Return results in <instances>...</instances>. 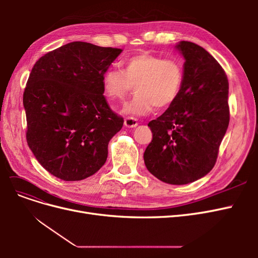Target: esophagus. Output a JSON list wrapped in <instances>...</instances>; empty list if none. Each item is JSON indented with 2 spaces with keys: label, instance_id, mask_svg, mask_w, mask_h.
<instances>
[{
  "label": "esophagus",
  "instance_id": "1",
  "mask_svg": "<svg viewBox=\"0 0 258 258\" xmlns=\"http://www.w3.org/2000/svg\"><path fill=\"white\" fill-rule=\"evenodd\" d=\"M124 126L128 127V128H135L138 126V120L135 118V117H127V118H124Z\"/></svg>",
  "mask_w": 258,
  "mask_h": 258
}]
</instances>
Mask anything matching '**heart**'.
I'll return each mask as SVG.
<instances>
[{"instance_id":"heart-1","label":"heart","mask_w":258,"mask_h":258,"mask_svg":"<svg viewBox=\"0 0 258 258\" xmlns=\"http://www.w3.org/2000/svg\"><path fill=\"white\" fill-rule=\"evenodd\" d=\"M184 82V68L178 59L141 52L127 58L123 71L110 68L102 74V88L107 99L122 100L136 86L137 95L123 105L127 115L143 116L172 105Z\"/></svg>"}]
</instances>
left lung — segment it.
Here are the masks:
<instances>
[{
    "label": "left lung",
    "instance_id": "1",
    "mask_svg": "<svg viewBox=\"0 0 258 258\" xmlns=\"http://www.w3.org/2000/svg\"><path fill=\"white\" fill-rule=\"evenodd\" d=\"M184 82L175 102L148 122L152 142L144 152L147 170L160 181L184 185L213 169L229 124L228 80L201 46L182 41Z\"/></svg>",
    "mask_w": 258,
    "mask_h": 258
}]
</instances>
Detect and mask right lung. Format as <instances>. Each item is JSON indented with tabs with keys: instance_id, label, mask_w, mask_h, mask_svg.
I'll return each mask as SVG.
<instances>
[{
	"instance_id": "right-lung-1",
	"label": "right lung",
	"mask_w": 258,
	"mask_h": 258,
	"mask_svg": "<svg viewBox=\"0 0 258 258\" xmlns=\"http://www.w3.org/2000/svg\"><path fill=\"white\" fill-rule=\"evenodd\" d=\"M121 51L72 42L35 62L23 92L27 142L50 174L81 181L105 163L123 118L106 102L102 74Z\"/></svg>"
}]
</instances>
